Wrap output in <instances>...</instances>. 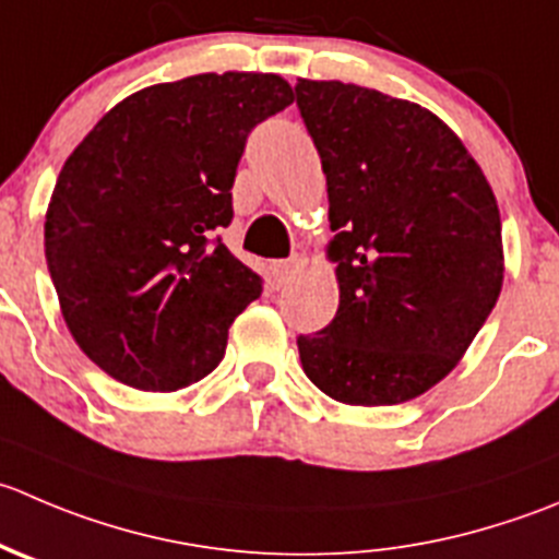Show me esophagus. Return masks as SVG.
Returning a JSON list of instances; mask_svg holds the SVG:
<instances>
[{"label": "esophagus", "mask_w": 559, "mask_h": 559, "mask_svg": "<svg viewBox=\"0 0 559 559\" xmlns=\"http://www.w3.org/2000/svg\"><path fill=\"white\" fill-rule=\"evenodd\" d=\"M297 267H300V259L297 257H292V259H286V262H275L273 264V278H275V284H286V281L292 278V275L297 273Z\"/></svg>", "instance_id": "34e87169"}]
</instances>
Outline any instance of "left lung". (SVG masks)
<instances>
[{"label": "left lung", "mask_w": 559, "mask_h": 559, "mask_svg": "<svg viewBox=\"0 0 559 559\" xmlns=\"http://www.w3.org/2000/svg\"><path fill=\"white\" fill-rule=\"evenodd\" d=\"M328 177L338 311L300 335L306 377L352 406L417 399L489 319L506 275L495 191L429 108L344 81L297 79Z\"/></svg>", "instance_id": "8db88e82"}]
</instances>
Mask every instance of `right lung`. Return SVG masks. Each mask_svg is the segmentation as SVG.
Masks as SVG:
<instances>
[{"label":"right lung","mask_w":559,"mask_h":559,"mask_svg":"<svg viewBox=\"0 0 559 559\" xmlns=\"http://www.w3.org/2000/svg\"><path fill=\"white\" fill-rule=\"evenodd\" d=\"M295 100L275 73H199L119 100L70 153L46 210L64 324L97 368L171 393L207 377L262 278L218 240L246 139Z\"/></svg>","instance_id":"1"}]
</instances>
